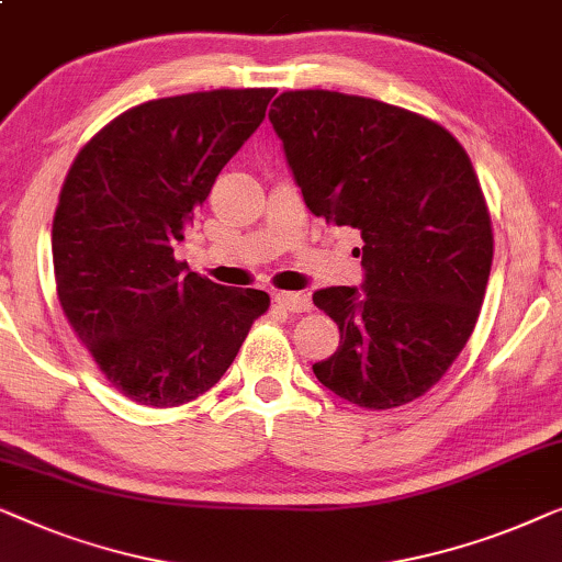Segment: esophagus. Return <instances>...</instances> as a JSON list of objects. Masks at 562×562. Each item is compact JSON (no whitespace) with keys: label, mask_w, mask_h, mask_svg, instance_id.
Instances as JSON below:
<instances>
[{"label":"esophagus","mask_w":562,"mask_h":562,"mask_svg":"<svg viewBox=\"0 0 562 562\" xmlns=\"http://www.w3.org/2000/svg\"><path fill=\"white\" fill-rule=\"evenodd\" d=\"M274 303H278L282 311H290V313L311 311V297L303 295V292H278V295H274Z\"/></svg>","instance_id":"esophagus-1"}]
</instances>
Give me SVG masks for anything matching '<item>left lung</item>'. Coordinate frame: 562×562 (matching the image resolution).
Listing matches in <instances>:
<instances>
[{"mask_svg": "<svg viewBox=\"0 0 562 562\" xmlns=\"http://www.w3.org/2000/svg\"><path fill=\"white\" fill-rule=\"evenodd\" d=\"M272 106L307 209L363 241L361 290L313 295L341 334L315 376L351 405H407L463 351L492 272V216L469 155L446 126L376 99L305 89Z\"/></svg>", "mask_w": 562, "mask_h": 562, "instance_id": "obj_1", "label": "left lung"}]
</instances>
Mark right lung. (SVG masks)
Segmentation results:
<instances>
[{"instance_id": "add662e5", "label": "right lung", "mask_w": 562, "mask_h": 562, "mask_svg": "<svg viewBox=\"0 0 562 562\" xmlns=\"http://www.w3.org/2000/svg\"><path fill=\"white\" fill-rule=\"evenodd\" d=\"M274 89H216L126 109L81 147L53 218L63 313L114 390L186 405L224 376L270 295L172 255Z\"/></svg>"}]
</instances>
